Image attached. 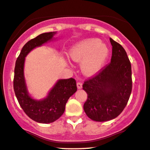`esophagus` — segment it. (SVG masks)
<instances>
[{"label":"esophagus","mask_w":150,"mask_h":150,"mask_svg":"<svg viewBox=\"0 0 150 150\" xmlns=\"http://www.w3.org/2000/svg\"><path fill=\"white\" fill-rule=\"evenodd\" d=\"M77 87L78 89H80L82 88V83L81 82H77Z\"/></svg>","instance_id":"obj_1"}]
</instances>
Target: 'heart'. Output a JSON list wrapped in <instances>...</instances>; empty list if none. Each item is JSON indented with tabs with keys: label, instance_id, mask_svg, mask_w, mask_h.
Masks as SVG:
<instances>
[{
	"label": "heart",
	"instance_id": "1",
	"mask_svg": "<svg viewBox=\"0 0 150 150\" xmlns=\"http://www.w3.org/2000/svg\"><path fill=\"white\" fill-rule=\"evenodd\" d=\"M69 55L72 60L81 63V69L86 75H93L102 69L109 56V48L98 39H87L71 47Z\"/></svg>",
	"mask_w": 150,
	"mask_h": 150
}]
</instances>
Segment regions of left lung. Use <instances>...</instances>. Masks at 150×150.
I'll return each instance as SVG.
<instances>
[{
    "instance_id": "8db88e82",
    "label": "left lung",
    "mask_w": 150,
    "mask_h": 150,
    "mask_svg": "<svg viewBox=\"0 0 150 150\" xmlns=\"http://www.w3.org/2000/svg\"><path fill=\"white\" fill-rule=\"evenodd\" d=\"M110 42L111 62L82 86L88 95L84 105L85 113L97 122L118 116L126 107L132 89V66L126 51L111 38Z\"/></svg>"
}]
</instances>
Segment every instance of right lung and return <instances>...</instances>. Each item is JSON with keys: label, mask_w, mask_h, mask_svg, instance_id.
<instances>
[{"label": "right lung", "mask_w": 150, "mask_h": 150, "mask_svg": "<svg viewBox=\"0 0 150 150\" xmlns=\"http://www.w3.org/2000/svg\"><path fill=\"white\" fill-rule=\"evenodd\" d=\"M55 34V32L41 34L26 43L17 58L14 69V90L21 107L32 120L44 124L59 118L65 111L68 100L77 91L76 81L69 78L59 79L43 100L33 99L28 93L24 77L25 58L36 47L52 40Z\"/></svg>", "instance_id": "right-lung-1"}]
</instances>
